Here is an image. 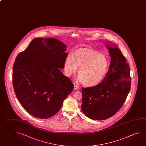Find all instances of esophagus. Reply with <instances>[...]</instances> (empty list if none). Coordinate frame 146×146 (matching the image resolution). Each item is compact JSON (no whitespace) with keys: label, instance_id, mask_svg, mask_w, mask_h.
Here are the masks:
<instances>
[{"label":"esophagus","instance_id":"esophagus-1","mask_svg":"<svg viewBox=\"0 0 146 146\" xmlns=\"http://www.w3.org/2000/svg\"><path fill=\"white\" fill-rule=\"evenodd\" d=\"M78 88H79V87H78V86H77V85H74V90H77L78 89Z\"/></svg>","mask_w":146,"mask_h":146}]
</instances>
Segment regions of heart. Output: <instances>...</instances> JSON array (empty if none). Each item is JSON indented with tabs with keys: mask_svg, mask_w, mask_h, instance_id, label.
Returning <instances> with one entry per match:
<instances>
[{
	"mask_svg": "<svg viewBox=\"0 0 146 146\" xmlns=\"http://www.w3.org/2000/svg\"><path fill=\"white\" fill-rule=\"evenodd\" d=\"M64 71L70 76L78 70V79L86 86L100 82L107 71V59L97 52L89 49H80L73 56L69 55L64 61Z\"/></svg>",
	"mask_w": 146,
	"mask_h": 146,
	"instance_id": "b5f03b06",
	"label": "heart"
}]
</instances>
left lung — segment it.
I'll return each instance as SVG.
<instances>
[{"label": "left lung", "mask_w": 146, "mask_h": 146, "mask_svg": "<svg viewBox=\"0 0 146 146\" xmlns=\"http://www.w3.org/2000/svg\"><path fill=\"white\" fill-rule=\"evenodd\" d=\"M106 45L111 57L106 76L95 86L82 88V111L93 120H105L115 114L130 90V70L125 57L115 45Z\"/></svg>", "instance_id": "1"}]
</instances>
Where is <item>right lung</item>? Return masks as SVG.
<instances>
[{"label": "right lung", "mask_w": 146, "mask_h": 146, "mask_svg": "<svg viewBox=\"0 0 146 146\" xmlns=\"http://www.w3.org/2000/svg\"><path fill=\"white\" fill-rule=\"evenodd\" d=\"M67 46L57 39L35 38L18 54L13 68L16 96L27 112L48 118L59 111L74 85L60 71Z\"/></svg>", "instance_id": "right-lung-1"}]
</instances>
